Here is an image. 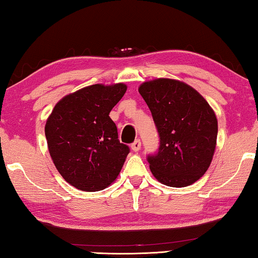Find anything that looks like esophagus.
Wrapping results in <instances>:
<instances>
[{
    "label": "esophagus",
    "instance_id": "esophagus-1",
    "mask_svg": "<svg viewBox=\"0 0 258 258\" xmlns=\"http://www.w3.org/2000/svg\"><path fill=\"white\" fill-rule=\"evenodd\" d=\"M131 148H132V150L133 151H139L140 149H141V141H140V140L138 139V140H135V141L132 143V145H131Z\"/></svg>",
    "mask_w": 258,
    "mask_h": 258
}]
</instances>
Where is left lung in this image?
Here are the masks:
<instances>
[{
  "label": "left lung",
  "instance_id": "obj_1",
  "mask_svg": "<svg viewBox=\"0 0 258 258\" xmlns=\"http://www.w3.org/2000/svg\"><path fill=\"white\" fill-rule=\"evenodd\" d=\"M139 92L159 134L158 151L147 158L151 173L160 183L174 187L198 181L215 151V112L194 87L180 81L158 78L145 82Z\"/></svg>",
  "mask_w": 258,
  "mask_h": 258
}]
</instances>
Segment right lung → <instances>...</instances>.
I'll list each match as a JSON object with an SVG mask.
<instances>
[{
  "label": "right lung",
  "mask_w": 258,
  "mask_h": 258,
  "mask_svg": "<svg viewBox=\"0 0 258 258\" xmlns=\"http://www.w3.org/2000/svg\"><path fill=\"white\" fill-rule=\"evenodd\" d=\"M126 89L123 83L86 86L61 99L46 120L51 158L61 176L76 189H106L123 167L130 148L120 143L109 113Z\"/></svg>",
  "instance_id": "right-lung-1"
}]
</instances>
